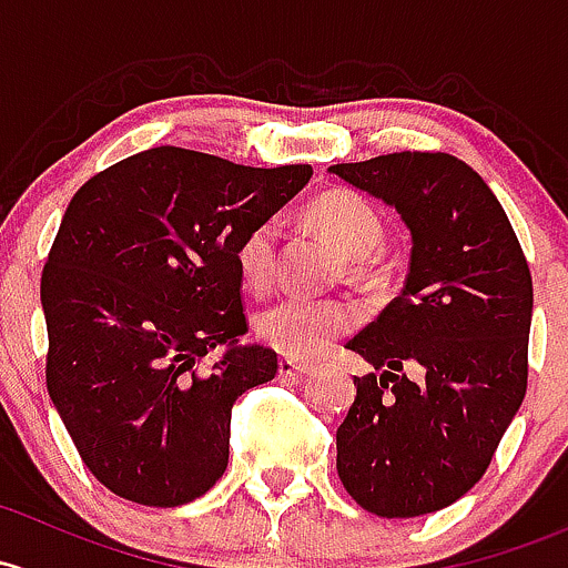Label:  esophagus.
Returning <instances> with one entry per match:
<instances>
[{
    "label": "esophagus",
    "instance_id": "obj_1",
    "mask_svg": "<svg viewBox=\"0 0 568 568\" xmlns=\"http://www.w3.org/2000/svg\"><path fill=\"white\" fill-rule=\"evenodd\" d=\"M277 369H280V378L302 381L304 373H307L310 367L304 362H296V359H288V356H283V359L277 362Z\"/></svg>",
    "mask_w": 568,
    "mask_h": 568
}]
</instances>
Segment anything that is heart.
<instances>
[{
    "label": "heart",
    "mask_w": 568,
    "mask_h": 568,
    "mask_svg": "<svg viewBox=\"0 0 568 568\" xmlns=\"http://www.w3.org/2000/svg\"><path fill=\"white\" fill-rule=\"evenodd\" d=\"M304 223L329 239L345 258V274L356 283L378 277V258L386 239L378 209L351 190H329L310 201ZM277 220H264L242 236L236 247V268L244 285L264 288L277 264ZM356 326V310L339 300L280 296L255 318L261 343L288 359H313Z\"/></svg>",
    "instance_id": "1"
}]
</instances>
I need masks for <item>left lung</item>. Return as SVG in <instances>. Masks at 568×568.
I'll list each match as a JSON object with an SVG mask.
<instances>
[{
    "instance_id": "obj_1",
    "label": "left lung",
    "mask_w": 568,
    "mask_h": 568,
    "mask_svg": "<svg viewBox=\"0 0 568 568\" xmlns=\"http://www.w3.org/2000/svg\"><path fill=\"white\" fill-rule=\"evenodd\" d=\"M329 171L397 209L414 244L403 294L345 345L373 373L354 378L337 429L339 481L378 517L429 515L485 476L523 405L528 261L485 179L452 154L394 152Z\"/></svg>"
}]
</instances>
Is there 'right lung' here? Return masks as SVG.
I'll list each match as a JSON object with an SVG mask.
<instances>
[{"instance_id": "add662e5", "label": "right lung", "mask_w": 568, "mask_h": 568, "mask_svg": "<svg viewBox=\"0 0 568 568\" xmlns=\"http://www.w3.org/2000/svg\"><path fill=\"white\" fill-rule=\"evenodd\" d=\"M310 176V165L158 146L70 201L40 280L45 384L87 468L119 498L169 509L225 474L236 397L277 373L272 348L239 343L236 247ZM214 347L226 354L201 376Z\"/></svg>"}]
</instances>
